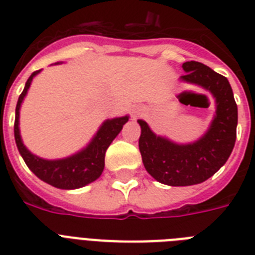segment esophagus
Listing matches in <instances>:
<instances>
[{
	"instance_id": "34e87169",
	"label": "esophagus",
	"mask_w": 255,
	"mask_h": 255,
	"mask_svg": "<svg viewBox=\"0 0 255 255\" xmlns=\"http://www.w3.org/2000/svg\"><path fill=\"white\" fill-rule=\"evenodd\" d=\"M140 114H141V108L140 107H136L132 110V118H133V119H136V118H137Z\"/></svg>"
}]
</instances>
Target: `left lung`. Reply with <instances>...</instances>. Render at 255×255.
Here are the masks:
<instances>
[{"mask_svg": "<svg viewBox=\"0 0 255 255\" xmlns=\"http://www.w3.org/2000/svg\"><path fill=\"white\" fill-rule=\"evenodd\" d=\"M185 75L180 79L209 90L217 110L209 129L192 144H176L156 136L144 120L139 149L147 172L159 182L170 186L200 184L212 177L229 159L237 137L238 111L229 81L200 62L182 63Z\"/></svg>", "mask_w": 255, "mask_h": 255, "instance_id": "left-lung-1", "label": "left lung"}]
</instances>
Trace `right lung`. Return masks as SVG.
Returning <instances> with one entry per match:
<instances>
[{"mask_svg":"<svg viewBox=\"0 0 255 255\" xmlns=\"http://www.w3.org/2000/svg\"><path fill=\"white\" fill-rule=\"evenodd\" d=\"M39 73L34 71L26 82L23 91L18 98L17 107H15V120H14V137L17 143L18 151L25 160L26 165L30 168L37 177L50 185L59 188V189H77L95 181L104 169V156L106 151L112 143V140L119 135L123 126L128 122V116L115 118V119L106 120L99 131L96 132L91 143L85 149L78 152L75 155L61 160H45L33 155L27 148L23 145L19 135V108L26 92L29 90L33 78Z\"/></svg>","mask_w":255,"mask_h":255,"instance_id":"right-lung-1","label":"right lung"}]
</instances>
